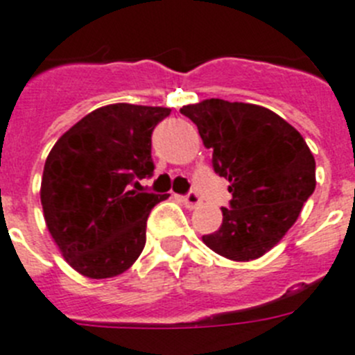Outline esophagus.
<instances>
[{
    "instance_id": "obj_1",
    "label": "esophagus",
    "mask_w": 355,
    "mask_h": 355,
    "mask_svg": "<svg viewBox=\"0 0 355 355\" xmlns=\"http://www.w3.org/2000/svg\"><path fill=\"white\" fill-rule=\"evenodd\" d=\"M180 201L184 203L185 207H187V209H196V207L201 203L200 196H198L196 193H189L187 196H182Z\"/></svg>"
}]
</instances>
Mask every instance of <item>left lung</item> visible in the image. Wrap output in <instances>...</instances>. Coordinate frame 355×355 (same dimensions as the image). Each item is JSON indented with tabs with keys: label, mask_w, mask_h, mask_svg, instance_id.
<instances>
[{
	"label": "left lung",
	"mask_w": 355,
	"mask_h": 355,
	"mask_svg": "<svg viewBox=\"0 0 355 355\" xmlns=\"http://www.w3.org/2000/svg\"><path fill=\"white\" fill-rule=\"evenodd\" d=\"M212 148V166L230 182L223 225L203 235L233 261L263 257L285 237L315 191V157L299 130L267 107L207 98L180 110Z\"/></svg>",
	"instance_id": "1"
}]
</instances>
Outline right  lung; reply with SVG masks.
<instances>
[{"mask_svg": "<svg viewBox=\"0 0 355 355\" xmlns=\"http://www.w3.org/2000/svg\"><path fill=\"white\" fill-rule=\"evenodd\" d=\"M170 107L110 104L70 127L46 159L44 219L67 263L92 279L125 272L146 242L150 210L170 194L136 193L154 173L152 130Z\"/></svg>", "mask_w": 355, "mask_h": 355, "instance_id": "right-lung-1", "label": "right lung"}]
</instances>
